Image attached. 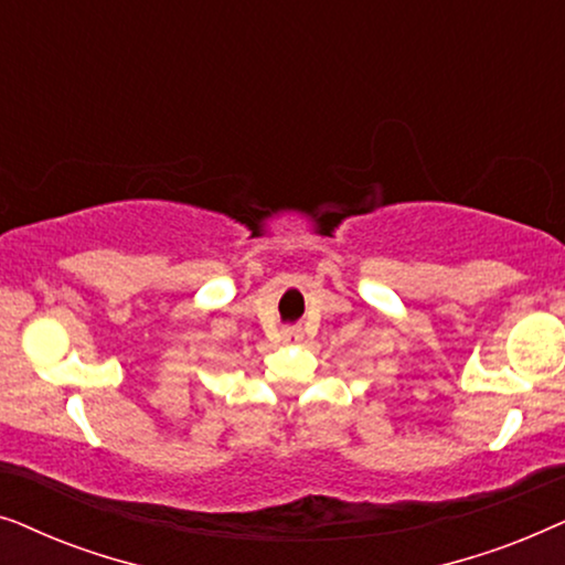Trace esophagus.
Segmentation results:
<instances>
[{
    "label": "esophagus",
    "instance_id": "34e87169",
    "mask_svg": "<svg viewBox=\"0 0 565 565\" xmlns=\"http://www.w3.org/2000/svg\"><path fill=\"white\" fill-rule=\"evenodd\" d=\"M282 339H285V342L296 344V342H300V339H303V334H300V329H285Z\"/></svg>",
    "mask_w": 565,
    "mask_h": 565
}]
</instances>
